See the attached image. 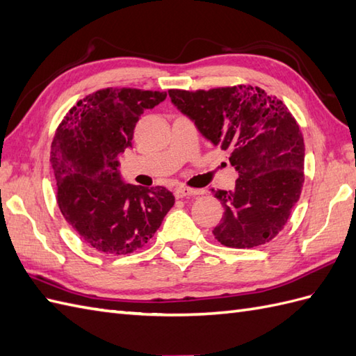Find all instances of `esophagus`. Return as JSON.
<instances>
[{
  "instance_id": "34e87169",
  "label": "esophagus",
  "mask_w": 356,
  "mask_h": 356,
  "mask_svg": "<svg viewBox=\"0 0 356 356\" xmlns=\"http://www.w3.org/2000/svg\"><path fill=\"white\" fill-rule=\"evenodd\" d=\"M196 195H199V190L184 187V186L175 188V196L177 197H187V196H196Z\"/></svg>"
}]
</instances>
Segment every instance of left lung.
<instances>
[{
	"instance_id": "obj_1",
	"label": "left lung",
	"mask_w": 356,
	"mask_h": 356,
	"mask_svg": "<svg viewBox=\"0 0 356 356\" xmlns=\"http://www.w3.org/2000/svg\"><path fill=\"white\" fill-rule=\"evenodd\" d=\"M169 97L204 137L229 151L238 172L232 192L213 190L225 208L214 238L236 249L268 243L287 225L305 181L296 119L281 99L249 84L170 89Z\"/></svg>"
}]
</instances>
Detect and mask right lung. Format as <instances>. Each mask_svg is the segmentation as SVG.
<instances>
[{"label":"right lung","instance_id":"1","mask_svg":"<svg viewBox=\"0 0 356 356\" xmlns=\"http://www.w3.org/2000/svg\"><path fill=\"white\" fill-rule=\"evenodd\" d=\"M166 92L107 88L78 101L57 127L51 164L57 204L84 243L104 254L143 248L175 204L166 187L124 184L118 155L131 146L140 115Z\"/></svg>","mask_w":356,"mask_h":356}]
</instances>
